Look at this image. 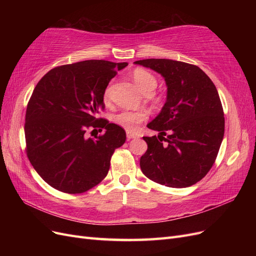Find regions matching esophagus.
<instances>
[{"label": "esophagus", "mask_w": 256, "mask_h": 256, "mask_svg": "<svg viewBox=\"0 0 256 256\" xmlns=\"http://www.w3.org/2000/svg\"><path fill=\"white\" fill-rule=\"evenodd\" d=\"M126 134H127V138H128V140H130V138H140V134H136V132H131V131H127Z\"/></svg>", "instance_id": "esophagus-1"}]
</instances>
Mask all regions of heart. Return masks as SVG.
Listing matches in <instances>:
<instances>
[{"label":"heart","mask_w":256,"mask_h":256,"mask_svg":"<svg viewBox=\"0 0 256 256\" xmlns=\"http://www.w3.org/2000/svg\"><path fill=\"white\" fill-rule=\"evenodd\" d=\"M132 78L136 84L138 88L140 90L143 94L146 92H152L157 86V80L154 76L144 70L142 68H136L132 72ZM109 92H104V99H108ZM147 118V113L145 111H122L118 114H116L113 120L115 124H118L122 128L128 131H134L138 128V126L142 124Z\"/></svg>","instance_id":"heart-1"}]
</instances>
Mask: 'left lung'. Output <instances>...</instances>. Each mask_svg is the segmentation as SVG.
I'll return each instance as SVG.
<instances>
[{"instance_id": "obj_1", "label": "left lung", "mask_w": 256, "mask_h": 256, "mask_svg": "<svg viewBox=\"0 0 256 256\" xmlns=\"http://www.w3.org/2000/svg\"><path fill=\"white\" fill-rule=\"evenodd\" d=\"M134 63L160 74L168 86L166 102L147 125L159 131L160 138L143 136L147 143L140 159L143 174L172 188L196 184L214 166L223 140L224 113L218 90L196 65L166 58Z\"/></svg>"}]
</instances>
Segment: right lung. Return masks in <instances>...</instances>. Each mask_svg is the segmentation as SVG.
<instances>
[{
  "instance_id": "add662e5",
  "label": "right lung",
  "mask_w": 256,
  "mask_h": 256,
  "mask_svg": "<svg viewBox=\"0 0 256 256\" xmlns=\"http://www.w3.org/2000/svg\"><path fill=\"white\" fill-rule=\"evenodd\" d=\"M127 63L88 60L54 67L30 96L24 124L30 164L52 188L83 193L102 182L116 148L126 141L120 126L97 118L110 80ZM106 132L86 138L88 130Z\"/></svg>"
}]
</instances>
